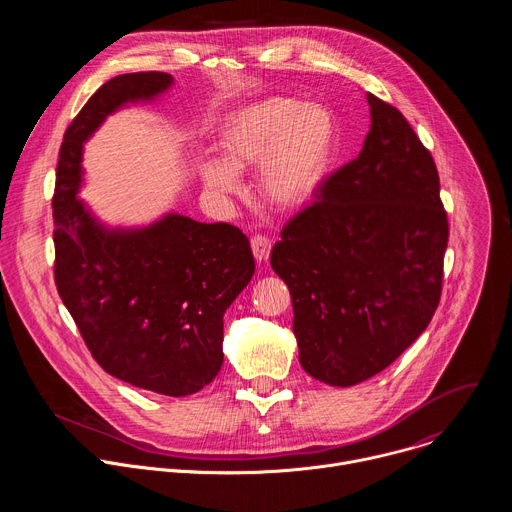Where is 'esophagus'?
<instances>
[{
  "label": "esophagus",
  "mask_w": 512,
  "mask_h": 512,
  "mask_svg": "<svg viewBox=\"0 0 512 512\" xmlns=\"http://www.w3.org/2000/svg\"><path fill=\"white\" fill-rule=\"evenodd\" d=\"M251 249H253V255H255V261L257 263H265L271 255V241L263 235H255L251 239Z\"/></svg>",
  "instance_id": "esophagus-1"
}]
</instances>
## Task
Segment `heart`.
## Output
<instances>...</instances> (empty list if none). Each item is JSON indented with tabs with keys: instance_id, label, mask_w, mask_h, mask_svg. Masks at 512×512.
I'll return each instance as SVG.
<instances>
[{
	"instance_id": "1",
	"label": "heart",
	"mask_w": 512,
	"mask_h": 512,
	"mask_svg": "<svg viewBox=\"0 0 512 512\" xmlns=\"http://www.w3.org/2000/svg\"><path fill=\"white\" fill-rule=\"evenodd\" d=\"M221 160L206 158L198 176L206 194L231 200L239 176L259 168L257 194L277 212H298L320 192L336 152V121L320 103L265 97L231 111L216 133Z\"/></svg>"
}]
</instances>
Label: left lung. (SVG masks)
I'll return each instance as SVG.
<instances>
[{
  "label": "left lung",
  "instance_id": "obj_1",
  "mask_svg": "<svg viewBox=\"0 0 512 512\" xmlns=\"http://www.w3.org/2000/svg\"><path fill=\"white\" fill-rule=\"evenodd\" d=\"M371 129L356 160L281 231L273 271L287 283L304 371L352 387L385 371L440 304L448 216L431 154L367 93Z\"/></svg>",
  "mask_w": 512,
  "mask_h": 512
}]
</instances>
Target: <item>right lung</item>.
<instances>
[{
    "instance_id": "add662e5",
    "label": "right lung",
    "mask_w": 512,
    "mask_h": 512,
    "mask_svg": "<svg viewBox=\"0 0 512 512\" xmlns=\"http://www.w3.org/2000/svg\"><path fill=\"white\" fill-rule=\"evenodd\" d=\"M168 72L107 81L64 133L56 168L54 279L101 367L133 387L186 397L223 367V316L255 273L249 239L233 225L166 212L137 227L103 223L79 196L85 143L129 105L156 103Z\"/></svg>"
}]
</instances>
